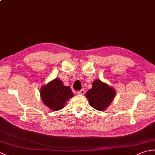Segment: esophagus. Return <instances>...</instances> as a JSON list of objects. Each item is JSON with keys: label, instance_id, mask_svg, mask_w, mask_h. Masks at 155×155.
Segmentation results:
<instances>
[{"label": "esophagus", "instance_id": "1", "mask_svg": "<svg viewBox=\"0 0 155 155\" xmlns=\"http://www.w3.org/2000/svg\"><path fill=\"white\" fill-rule=\"evenodd\" d=\"M84 89H82V90H81V91H77V94H84Z\"/></svg>", "mask_w": 155, "mask_h": 155}]
</instances>
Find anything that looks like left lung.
<instances>
[{
	"label": "left lung",
	"mask_w": 155,
	"mask_h": 155,
	"mask_svg": "<svg viewBox=\"0 0 155 155\" xmlns=\"http://www.w3.org/2000/svg\"><path fill=\"white\" fill-rule=\"evenodd\" d=\"M116 94L115 90L100 80L94 81L93 87L86 93V97L91 106L96 110L103 111L107 109Z\"/></svg>",
	"instance_id": "left-lung-1"
}]
</instances>
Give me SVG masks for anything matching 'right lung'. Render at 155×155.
Listing matches in <instances>:
<instances>
[{"label": "right lung", "mask_w": 155, "mask_h": 155, "mask_svg": "<svg viewBox=\"0 0 155 155\" xmlns=\"http://www.w3.org/2000/svg\"><path fill=\"white\" fill-rule=\"evenodd\" d=\"M40 92L42 102L52 111L62 109L66 102L74 96L71 88L64 86L62 81L58 78L42 87Z\"/></svg>", "instance_id": "obj_1"}]
</instances>
